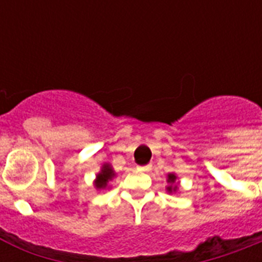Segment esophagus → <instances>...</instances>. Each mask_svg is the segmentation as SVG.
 Masks as SVG:
<instances>
[{
	"instance_id": "34e87169",
	"label": "esophagus",
	"mask_w": 262,
	"mask_h": 262,
	"mask_svg": "<svg viewBox=\"0 0 262 262\" xmlns=\"http://www.w3.org/2000/svg\"><path fill=\"white\" fill-rule=\"evenodd\" d=\"M136 169L140 170V172H148V170L151 169V165H149V164H148V165H138L136 166Z\"/></svg>"
}]
</instances>
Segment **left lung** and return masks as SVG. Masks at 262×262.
<instances>
[{"label": "left lung", "instance_id": "8db88e82", "mask_svg": "<svg viewBox=\"0 0 262 262\" xmlns=\"http://www.w3.org/2000/svg\"><path fill=\"white\" fill-rule=\"evenodd\" d=\"M176 180H177V176H176L174 173H169L168 178H166V182H168V184H170L168 187H166V190H168L169 193H172V191L177 190V185H176Z\"/></svg>", "mask_w": 262, "mask_h": 262}]
</instances>
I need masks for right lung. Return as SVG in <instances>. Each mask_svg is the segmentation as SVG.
<instances>
[{
	"label": "right lung",
	"instance_id": "add662e5",
	"mask_svg": "<svg viewBox=\"0 0 262 262\" xmlns=\"http://www.w3.org/2000/svg\"><path fill=\"white\" fill-rule=\"evenodd\" d=\"M114 177H115V172H114V169L111 168L110 164H103L101 172L97 174L96 181H94V186H96L98 190L105 189V187H107L108 181H111Z\"/></svg>",
	"mask_w": 262,
	"mask_h": 262
}]
</instances>
